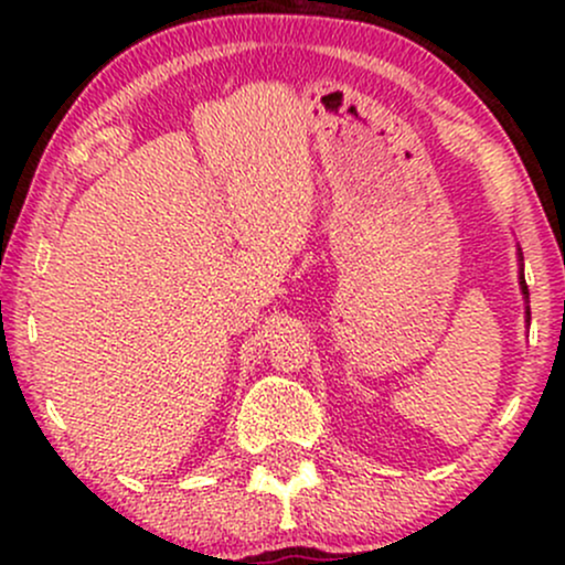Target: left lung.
Wrapping results in <instances>:
<instances>
[{
    "instance_id": "obj_1",
    "label": "left lung",
    "mask_w": 565,
    "mask_h": 565,
    "mask_svg": "<svg viewBox=\"0 0 565 565\" xmlns=\"http://www.w3.org/2000/svg\"><path fill=\"white\" fill-rule=\"evenodd\" d=\"M521 287H523V295H526V297H529V289H526V281H521ZM526 316H529V310H526ZM529 319H531V316H529Z\"/></svg>"
}]
</instances>
